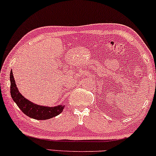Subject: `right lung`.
Segmentation results:
<instances>
[{"label":"right lung","instance_id":"obj_1","mask_svg":"<svg viewBox=\"0 0 156 156\" xmlns=\"http://www.w3.org/2000/svg\"><path fill=\"white\" fill-rule=\"evenodd\" d=\"M10 82H11V95L13 101L19 107L22 112L28 117L32 119L44 120L55 117L61 114L64 108L63 105H58V106L48 107L39 105L32 103L26 98H25L19 92L17 88L15 78H14L12 71L10 73Z\"/></svg>","mask_w":156,"mask_h":156}]
</instances>
